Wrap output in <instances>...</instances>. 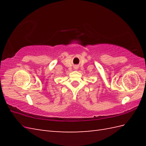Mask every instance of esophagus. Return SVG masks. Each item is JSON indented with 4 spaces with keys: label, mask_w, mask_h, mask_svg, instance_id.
<instances>
[{
    "label": "esophagus",
    "mask_w": 146,
    "mask_h": 146,
    "mask_svg": "<svg viewBox=\"0 0 146 146\" xmlns=\"http://www.w3.org/2000/svg\"><path fill=\"white\" fill-rule=\"evenodd\" d=\"M76 68V69H77V67H76V68Z\"/></svg>",
    "instance_id": "34e87169"
}]
</instances>
